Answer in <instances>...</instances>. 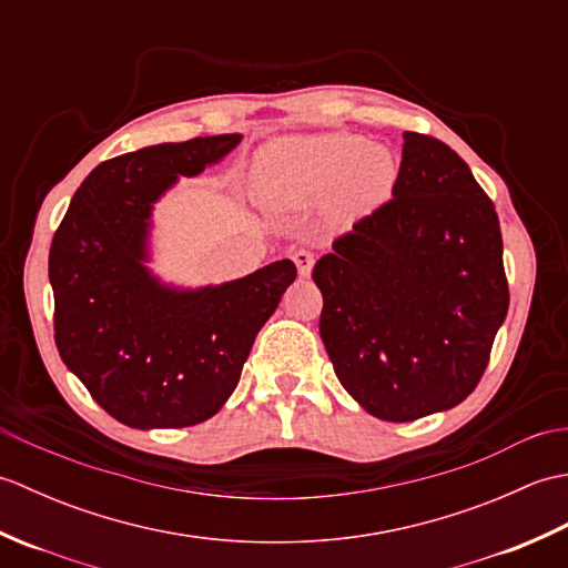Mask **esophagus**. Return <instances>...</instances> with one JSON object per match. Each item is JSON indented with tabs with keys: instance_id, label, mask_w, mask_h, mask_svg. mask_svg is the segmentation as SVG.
Listing matches in <instances>:
<instances>
[{
	"instance_id": "34e87169",
	"label": "esophagus",
	"mask_w": 568,
	"mask_h": 568,
	"mask_svg": "<svg viewBox=\"0 0 568 568\" xmlns=\"http://www.w3.org/2000/svg\"><path fill=\"white\" fill-rule=\"evenodd\" d=\"M293 261H295V265H297V273L303 275V277H307L310 271H312V265H315V253L300 248V251H295Z\"/></svg>"
}]
</instances>
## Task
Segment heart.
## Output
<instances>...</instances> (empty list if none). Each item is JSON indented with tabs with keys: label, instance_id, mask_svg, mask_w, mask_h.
Segmentation results:
<instances>
[{
	"label": "heart",
	"instance_id": "obj_1",
	"mask_svg": "<svg viewBox=\"0 0 568 568\" xmlns=\"http://www.w3.org/2000/svg\"><path fill=\"white\" fill-rule=\"evenodd\" d=\"M395 180V155L356 134L281 139L256 163V190L265 204L305 210L332 200L329 212L339 222L381 207Z\"/></svg>",
	"mask_w": 568,
	"mask_h": 568
}]
</instances>
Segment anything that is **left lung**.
<instances>
[{
  "instance_id": "1",
  "label": "left lung",
  "mask_w": 568,
  "mask_h": 568,
  "mask_svg": "<svg viewBox=\"0 0 568 568\" xmlns=\"http://www.w3.org/2000/svg\"><path fill=\"white\" fill-rule=\"evenodd\" d=\"M403 139L393 200L312 271L336 378L385 422L466 400L510 303L498 214L470 168L439 139Z\"/></svg>"
}]
</instances>
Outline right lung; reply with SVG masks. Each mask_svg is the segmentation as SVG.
Listing matches in <instances>:
<instances>
[{
  "mask_svg": "<svg viewBox=\"0 0 568 568\" xmlns=\"http://www.w3.org/2000/svg\"><path fill=\"white\" fill-rule=\"evenodd\" d=\"M239 143L241 134L197 136L100 163L53 236L58 354L126 427H192L220 413L297 275L283 258L236 281L180 287L149 268L153 204Z\"/></svg>",
  "mask_w": 568,
  "mask_h": 568,
  "instance_id": "obj_1",
  "label": "right lung"
}]
</instances>
